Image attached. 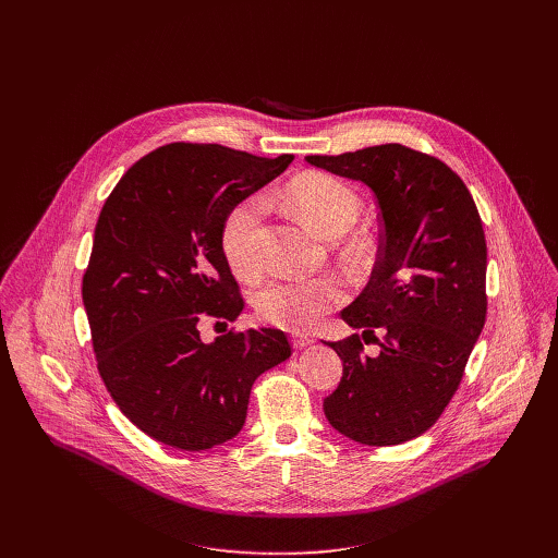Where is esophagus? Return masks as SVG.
Wrapping results in <instances>:
<instances>
[{
  "instance_id": "1",
  "label": "esophagus",
  "mask_w": 558,
  "mask_h": 558,
  "mask_svg": "<svg viewBox=\"0 0 558 558\" xmlns=\"http://www.w3.org/2000/svg\"><path fill=\"white\" fill-rule=\"evenodd\" d=\"M291 342H293V349H306V347H311L313 344V340L308 338V336H304V333H295V336H291Z\"/></svg>"
}]
</instances>
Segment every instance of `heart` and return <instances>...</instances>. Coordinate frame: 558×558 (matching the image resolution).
<instances>
[{
  "label": "heart",
  "mask_w": 558,
  "mask_h": 558,
  "mask_svg": "<svg viewBox=\"0 0 558 558\" xmlns=\"http://www.w3.org/2000/svg\"><path fill=\"white\" fill-rule=\"evenodd\" d=\"M287 201L315 233L340 238L362 214L360 194L331 174L306 172L287 187ZM263 218V198L250 196L235 203L220 225V250L229 269L252 280L260 274L258 227ZM344 289L336 278L274 280L256 295V311L265 323L282 329H306L340 304Z\"/></svg>",
  "instance_id": "b5f03b06"
}]
</instances>
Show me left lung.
<instances>
[{
  "label": "left lung",
  "instance_id": "8db88e82",
  "mask_svg": "<svg viewBox=\"0 0 558 558\" xmlns=\"http://www.w3.org/2000/svg\"><path fill=\"white\" fill-rule=\"evenodd\" d=\"M306 163L364 183L381 220L373 276L342 311L349 327L364 329L362 338L327 342L342 360V379L325 400V415L366 446L409 441L452 400L486 323L480 211L446 163L400 143L306 156ZM362 341H375L378 355L366 356Z\"/></svg>",
  "mask_w": 558,
  "mask_h": 558
}]
</instances>
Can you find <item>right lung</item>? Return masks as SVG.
Listing matches in <instances>:
<instances>
[{"instance_id": "obj_1", "label": "right lung", "mask_w": 558, "mask_h": 558, "mask_svg": "<svg viewBox=\"0 0 558 558\" xmlns=\"http://www.w3.org/2000/svg\"><path fill=\"white\" fill-rule=\"evenodd\" d=\"M291 161L170 143L136 161L99 214L82 287L97 366L121 413L156 441L190 452L229 441L258 375L291 355L280 329L201 338L205 317L225 325L245 306L220 250L227 211Z\"/></svg>"}]
</instances>
